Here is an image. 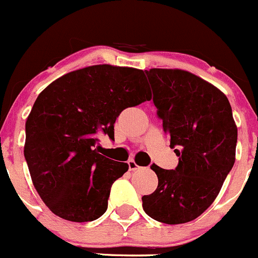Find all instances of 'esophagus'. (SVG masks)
<instances>
[{"label": "esophagus", "mask_w": 258, "mask_h": 258, "mask_svg": "<svg viewBox=\"0 0 258 258\" xmlns=\"http://www.w3.org/2000/svg\"><path fill=\"white\" fill-rule=\"evenodd\" d=\"M128 165H129V170H137V169H139V165H138L137 163H135L133 159L129 160Z\"/></svg>", "instance_id": "obj_1"}]
</instances>
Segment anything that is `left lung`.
Returning <instances> with one entry per match:
<instances>
[{
    "label": "left lung",
    "instance_id": "8db88e82",
    "mask_svg": "<svg viewBox=\"0 0 258 258\" xmlns=\"http://www.w3.org/2000/svg\"><path fill=\"white\" fill-rule=\"evenodd\" d=\"M153 103L178 165L168 170L152 164L158 187L143 196V210L167 224L193 221L213 203L234 164L237 126L227 96L184 70H145Z\"/></svg>",
    "mask_w": 258,
    "mask_h": 258
}]
</instances>
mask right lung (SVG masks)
I'll return each mask as SVG.
<instances>
[{
  "label": "right lung",
  "instance_id": "add662e5",
  "mask_svg": "<svg viewBox=\"0 0 258 258\" xmlns=\"http://www.w3.org/2000/svg\"><path fill=\"white\" fill-rule=\"evenodd\" d=\"M143 70L94 65L61 76L37 96L26 120L25 159L37 193L71 222L98 219L128 163L99 154V135L114 140L124 109L150 100Z\"/></svg>",
  "mask_w": 258,
  "mask_h": 258
}]
</instances>
